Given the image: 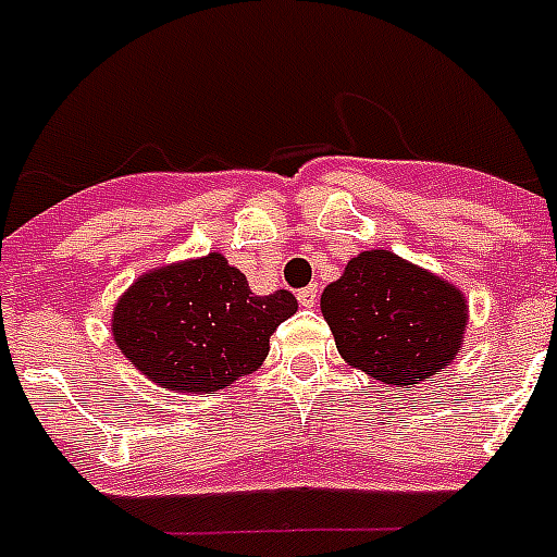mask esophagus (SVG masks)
<instances>
[{
	"label": "esophagus",
	"instance_id": "1",
	"mask_svg": "<svg viewBox=\"0 0 557 557\" xmlns=\"http://www.w3.org/2000/svg\"><path fill=\"white\" fill-rule=\"evenodd\" d=\"M318 286H306L297 292V300H300V306H306V309H314V306H318Z\"/></svg>",
	"mask_w": 557,
	"mask_h": 557
}]
</instances>
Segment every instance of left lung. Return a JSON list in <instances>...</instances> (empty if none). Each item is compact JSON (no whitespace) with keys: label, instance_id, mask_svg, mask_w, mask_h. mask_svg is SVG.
<instances>
[{"label":"left lung","instance_id":"obj_1","mask_svg":"<svg viewBox=\"0 0 557 557\" xmlns=\"http://www.w3.org/2000/svg\"><path fill=\"white\" fill-rule=\"evenodd\" d=\"M320 309L346 363L388 386L409 388L449 366L467 329L463 294L392 251L349 260Z\"/></svg>","mask_w":557,"mask_h":557}]
</instances>
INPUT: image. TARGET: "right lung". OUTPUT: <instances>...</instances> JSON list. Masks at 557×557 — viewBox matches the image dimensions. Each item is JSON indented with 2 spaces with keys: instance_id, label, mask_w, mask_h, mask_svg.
<instances>
[{
  "instance_id": "1",
  "label": "right lung",
  "mask_w": 557,
  "mask_h": 557,
  "mask_svg": "<svg viewBox=\"0 0 557 557\" xmlns=\"http://www.w3.org/2000/svg\"><path fill=\"white\" fill-rule=\"evenodd\" d=\"M294 311L292 292L257 297L243 271L208 255L143 274L116 302L114 341L162 388L214 395L257 372Z\"/></svg>"
}]
</instances>
